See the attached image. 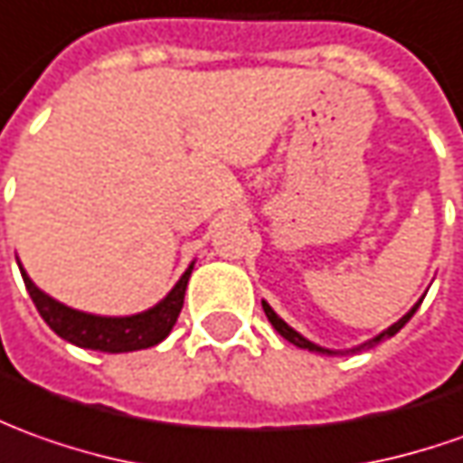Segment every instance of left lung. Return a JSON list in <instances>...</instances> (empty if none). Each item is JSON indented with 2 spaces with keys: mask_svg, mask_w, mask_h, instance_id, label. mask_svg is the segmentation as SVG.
<instances>
[{
  "mask_svg": "<svg viewBox=\"0 0 463 463\" xmlns=\"http://www.w3.org/2000/svg\"><path fill=\"white\" fill-rule=\"evenodd\" d=\"M420 301H423V298H418L416 304H413L411 309L405 311V314L401 317V319H398V322L390 324L388 329H383L380 335H375L373 339H367V342H363V345H357V347H352V350H326V347H322V345H317V342H311V339L304 337V335H301V332H297L294 326H288V324H286L284 319H281V317H279V314L271 309V304H269V301H260V304H263V311H266L269 322L273 324V329H276V332H279V335H281L284 339H288L291 345H297V347H301V350L319 352V354H339V352H360V350H367V347H375L377 342H383V339H390L392 335H398V332L403 329L405 324H408V319H411V317L416 314L418 307H420Z\"/></svg>",
  "mask_w": 463,
  "mask_h": 463,
  "instance_id": "obj_1",
  "label": "left lung"
}]
</instances>
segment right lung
<instances>
[{"instance_id": "right-lung-1", "label": "right lung", "mask_w": 463, "mask_h": 463, "mask_svg": "<svg viewBox=\"0 0 463 463\" xmlns=\"http://www.w3.org/2000/svg\"><path fill=\"white\" fill-rule=\"evenodd\" d=\"M17 266H20L24 286H27L40 317L45 319L47 326L58 337L71 342L75 347H83V350L118 354V352L146 350V347H154L162 339L169 337L179 311H182V304H184V291H187V281H190L192 269H194V260L187 266V271L179 276L177 284L172 286V291L162 301H156L154 307L139 311V314H128V317H100V314L73 309V307L45 294L27 276L20 260H17Z\"/></svg>"}]
</instances>
